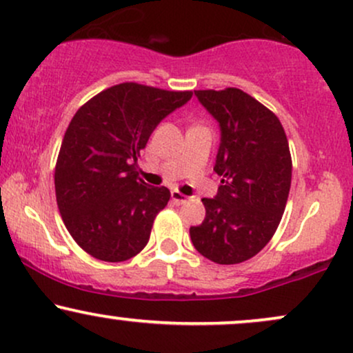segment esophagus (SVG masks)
<instances>
[{"mask_svg":"<svg viewBox=\"0 0 353 353\" xmlns=\"http://www.w3.org/2000/svg\"><path fill=\"white\" fill-rule=\"evenodd\" d=\"M172 200H173V203H175V205H183V203L188 201V198H186L183 193H180V192H176V190H173V192H172Z\"/></svg>","mask_w":353,"mask_h":353,"instance_id":"34e87169","label":"esophagus"}]
</instances>
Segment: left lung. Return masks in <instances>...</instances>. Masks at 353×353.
<instances>
[{
	"mask_svg": "<svg viewBox=\"0 0 353 353\" xmlns=\"http://www.w3.org/2000/svg\"><path fill=\"white\" fill-rule=\"evenodd\" d=\"M221 130L214 198H203L206 216L190 228L193 246L218 264L251 259L276 233L291 190L292 160L279 119L236 87L194 90Z\"/></svg>",
	"mask_w": 353,
	"mask_h": 353,
	"instance_id": "obj_1",
	"label": "left lung"
}]
</instances>
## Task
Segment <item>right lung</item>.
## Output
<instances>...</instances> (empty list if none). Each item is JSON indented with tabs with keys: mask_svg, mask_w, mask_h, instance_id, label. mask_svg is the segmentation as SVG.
I'll return each mask as SVG.
<instances>
[{
	"mask_svg": "<svg viewBox=\"0 0 353 353\" xmlns=\"http://www.w3.org/2000/svg\"><path fill=\"white\" fill-rule=\"evenodd\" d=\"M192 95L123 82L95 95L70 120L54 186L62 221L90 256L120 263L147 246L170 190L145 183L137 159L157 125Z\"/></svg>",
	"mask_w": 353,
	"mask_h": 353,
	"instance_id": "1",
	"label": "right lung"
}]
</instances>
